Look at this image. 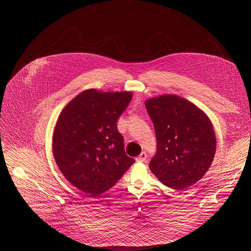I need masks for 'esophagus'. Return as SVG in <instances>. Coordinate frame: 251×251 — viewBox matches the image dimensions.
Returning <instances> with one entry per match:
<instances>
[{
    "mask_svg": "<svg viewBox=\"0 0 251 251\" xmlns=\"http://www.w3.org/2000/svg\"><path fill=\"white\" fill-rule=\"evenodd\" d=\"M146 160H147V154H146L145 152H142V153L136 158V161H137V162H140V163L145 162Z\"/></svg>",
    "mask_w": 251,
    "mask_h": 251,
    "instance_id": "obj_1",
    "label": "esophagus"
}]
</instances>
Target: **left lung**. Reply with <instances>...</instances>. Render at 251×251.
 <instances>
[{
	"label": "left lung",
	"instance_id": "left-lung-1",
	"mask_svg": "<svg viewBox=\"0 0 251 251\" xmlns=\"http://www.w3.org/2000/svg\"><path fill=\"white\" fill-rule=\"evenodd\" d=\"M145 105L157 139L150 170L171 189L193 186L207 172L216 154L210 120L195 104L173 94L148 99Z\"/></svg>",
	"mask_w": 251,
	"mask_h": 251
}]
</instances>
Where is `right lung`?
Masks as SVG:
<instances>
[{
    "label": "right lung",
    "instance_id": "obj_1",
    "mask_svg": "<svg viewBox=\"0 0 251 251\" xmlns=\"http://www.w3.org/2000/svg\"><path fill=\"white\" fill-rule=\"evenodd\" d=\"M132 93L87 89L71 100L55 124L52 152L66 180L88 197L112 188L135 162L124 150L117 119Z\"/></svg>",
    "mask_w": 251,
    "mask_h": 251
}]
</instances>
